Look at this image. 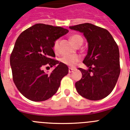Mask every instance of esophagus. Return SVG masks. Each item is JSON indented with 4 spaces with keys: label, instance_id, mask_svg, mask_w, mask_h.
<instances>
[{
    "label": "esophagus",
    "instance_id": "34e87169",
    "mask_svg": "<svg viewBox=\"0 0 130 130\" xmlns=\"http://www.w3.org/2000/svg\"><path fill=\"white\" fill-rule=\"evenodd\" d=\"M75 68H69V73H71L72 72H73V70H75Z\"/></svg>",
    "mask_w": 130,
    "mask_h": 130
}]
</instances>
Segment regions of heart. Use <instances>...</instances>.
Instances as JSON below:
<instances>
[{"instance_id": "heart-1", "label": "heart", "mask_w": 130, "mask_h": 130, "mask_svg": "<svg viewBox=\"0 0 130 130\" xmlns=\"http://www.w3.org/2000/svg\"><path fill=\"white\" fill-rule=\"evenodd\" d=\"M70 40L72 43H73L75 47L81 46L82 43H83V39L80 35L78 34H74L70 37ZM58 40H56L54 43L53 49L55 51H58ZM79 60V57L77 55H69V56H64L61 58V61L64 64H66L68 66H74L78 62Z\"/></svg>"}]
</instances>
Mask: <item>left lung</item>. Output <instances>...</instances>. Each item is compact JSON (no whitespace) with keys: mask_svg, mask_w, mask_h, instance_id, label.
<instances>
[{"mask_svg":"<svg viewBox=\"0 0 130 130\" xmlns=\"http://www.w3.org/2000/svg\"><path fill=\"white\" fill-rule=\"evenodd\" d=\"M83 33L88 52L83 62L88 70L78 68L82 78L75 83L79 94L90 100H100L111 94L120 75L119 49L109 32L91 23L70 26Z\"/></svg>","mask_w":130,"mask_h":130,"instance_id":"8db88e82","label":"left lung"}]
</instances>
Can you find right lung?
Returning a JSON list of instances; mask_svg holds the SVG:
<instances>
[{
  "label": "right lung",
  "mask_w": 130,
  "mask_h": 130,
  "mask_svg": "<svg viewBox=\"0 0 130 130\" xmlns=\"http://www.w3.org/2000/svg\"><path fill=\"white\" fill-rule=\"evenodd\" d=\"M68 32L60 26L38 23L18 38L10 56V66L16 87L27 99L42 102L57 92L69 70L67 65L53 59L55 57L53 48L55 41ZM44 66L55 68L48 74L43 71Z\"/></svg>",
  "instance_id": "right-lung-1"
}]
</instances>
